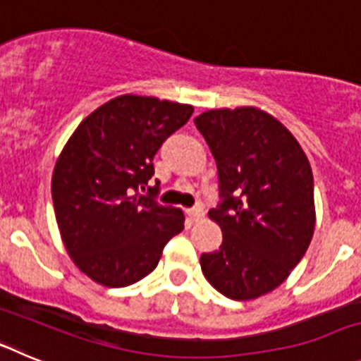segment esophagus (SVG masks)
Here are the masks:
<instances>
[{"label":"esophagus","mask_w":361,"mask_h":361,"mask_svg":"<svg viewBox=\"0 0 361 361\" xmlns=\"http://www.w3.org/2000/svg\"><path fill=\"white\" fill-rule=\"evenodd\" d=\"M188 215H190V219L191 220H200V219H204V209L200 208V206H195V208H191V209H188Z\"/></svg>","instance_id":"1"}]
</instances>
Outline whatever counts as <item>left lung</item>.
Returning a JSON list of instances; mask_svg holds the SVG:
<instances>
[{
  "label": "left lung",
  "instance_id": "8db88e82",
  "mask_svg": "<svg viewBox=\"0 0 361 361\" xmlns=\"http://www.w3.org/2000/svg\"><path fill=\"white\" fill-rule=\"evenodd\" d=\"M219 170L220 202L209 219L222 244L200 257L204 276L233 300L279 288L314 231V184L304 149L286 126L253 106L209 110L195 119Z\"/></svg>",
  "mask_w": 361,
  "mask_h": 361
}]
</instances>
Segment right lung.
<instances>
[{
  "label": "right lung",
  "instance_id": "right-lung-1",
  "mask_svg": "<svg viewBox=\"0 0 361 361\" xmlns=\"http://www.w3.org/2000/svg\"><path fill=\"white\" fill-rule=\"evenodd\" d=\"M193 114L190 104L121 95L99 106L72 133L52 175L57 226L73 264L97 283L124 288L159 264L184 229L180 209L148 193L153 157Z\"/></svg>",
  "mask_w": 361,
  "mask_h": 361
}]
</instances>
